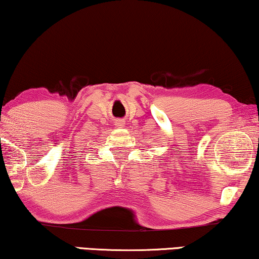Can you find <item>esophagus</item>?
Returning a JSON list of instances; mask_svg holds the SVG:
<instances>
[{"instance_id": "obj_1", "label": "esophagus", "mask_w": 259, "mask_h": 259, "mask_svg": "<svg viewBox=\"0 0 259 259\" xmlns=\"http://www.w3.org/2000/svg\"><path fill=\"white\" fill-rule=\"evenodd\" d=\"M115 123H116L117 126H123L125 124V121H124V119L119 118V119H116V122H115Z\"/></svg>"}]
</instances>
